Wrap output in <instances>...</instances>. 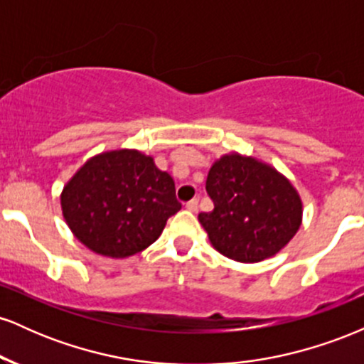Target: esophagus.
Segmentation results:
<instances>
[{"label": "esophagus", "instance_id": "34e87169", "mask_svg": "<svg viewBox=\"0 0 364 364\" xmlns=\"http://www.w3.org/2000/svg\"><path fill=\"white\" fill-rule=\"evenodd\" d=\"M186 208L190 212H198V198H193L190 200V202L186 203Z\"/></svg>", "mask_w": 364, "mask_h": 364}]
</instances>
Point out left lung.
<instances>
[{
  "label": "left lung",
  "mask_w": 364,
  "mask_h": 364,
  "mask_svg": "<svg viewBox=\"0 0 364 364\" xmlns=\"http://www.w3.org/2000/svg\"><path fill=\"white\" fill-rule=\"evenodd\" d=\"M205 190L214 210L198 214L219 253L255 263L274 257L301 225L303 205L296 188L257 159L220 157L208 171Z\"/></svg>",
  "instance_id": "8db88e82"
}]
</instances>
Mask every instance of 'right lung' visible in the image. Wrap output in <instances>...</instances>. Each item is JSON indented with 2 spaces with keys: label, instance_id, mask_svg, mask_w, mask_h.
<instances>
[{
  "label": "right lung",
  "instance_id": "right-lung-1",
  "mask_svg": "<svg viewBox=\"0 0 364 364\" xmlns=\"http://www.w3.org/2000/svg\"><path fill=\"white\" fill-rule=\"evenodd\" d=\"M66 224L104 257L124 258L161 236L181 208L174 181L139 150H112L87 161L61 193Z\"/></svg>",
  "mask_w": 364,
  "mask_h": 364
}]
</instances>
